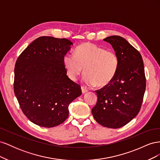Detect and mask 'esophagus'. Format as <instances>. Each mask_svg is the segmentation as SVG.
<instances>
[{
    "label": "esophagus",
    "instance_id": "34e87169",
    "mask_svg": "<svg viewBox=\"0 0 160 160\" xmlns=\"http://www.w3.org/2000/svg\"><path fill=\"white\" fill-rule=\"evenodd\" d=\"M81 91H82V93H87V92L88 91V89H87L85 88H83V87H81Z\"/></svg>",
    "mask_w": 160,
    "mask_h": 160
}]
</instances>
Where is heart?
Instances as JSON below:
<instances>
[{
	"mask_svg": "<svg viewBox=\"0 0 160 160\" xmlns=\"http://www.w3.org/2000/svg\"><path fill=\"white\" fill-rule=\"evenodd\" d=\"M62 61L70 79L76 81L84 70V83L88 85L97 84L100 88L113 81L119 67L115 51L90 42L82 43L76 48L74 55H65Z\"/></svg>",
	"mask_w": 160,
	"mask_h": 160,
	"instance_id": "b5f03b06",
	"label": "heart"
}]
</instances>
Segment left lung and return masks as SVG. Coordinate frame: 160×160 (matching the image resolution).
Masks as SVG:
<instances>
[{
	"label": "left lung",
	"mask_w": 160,
	"mask_h": 160,
	"mask_svg": "<svg viewBox=\"0 0 160 160\" xmlns=\"http://www.w3.org/2000/svg\"><path fill=\"white\" fill-rule=\"evenodd\" d=\"M103 41L113 48L119 67L113 81L95 91L98 101L91 111L98 123L117 129L131 122L141 109L146 86L144 65L139 52L124 38L113 35Z\"/></svg>",
	"instance_id": "8db88e82"
}]
</instances>
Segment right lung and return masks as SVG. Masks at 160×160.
Wrapping results in <instances>:
<instances>
[{"mask_svg": "<svg viewBox=\"0 0 160 160\" xmlns=\"http://www.w3.org/2000/svg\"><path fill=\"white\" fill-rule=\"evenodd\" d=\"M72 45L67 38L41 37L17 60L14 91L23 113L41 127L53 128L69 116V105L81 95L67 75L62 59Z\"/></svg>", "mask_w": 160, "mask_h": 160, "instance_id": "1", "label": "right lung"}]
</instances>
